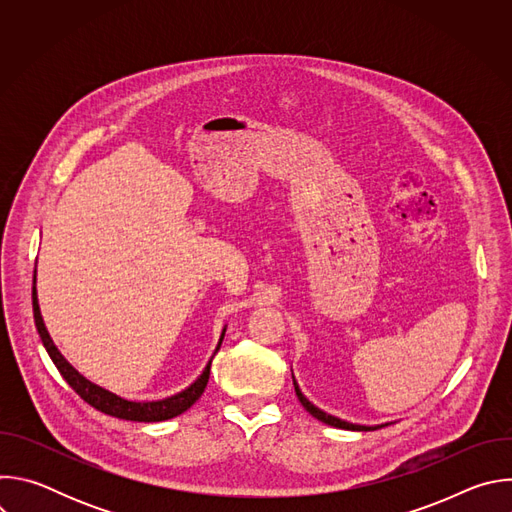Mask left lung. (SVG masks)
<instances>
[{
  "label": "left lung",
  "mask_w": 512,
  "mask_h": 512,
  "mask_svg": "<svg viewBox=\"0 0 512 512\" xmlns=\"http://www.w3.org/2000/svg\"><path fill=\"white\" fill-rule=\"evenodd\" d=\"M294 387H296V395H298L300 403L306 407V411H310L316 419H320V421H322V423H326V425L340 427V429H352V431H371V429H379V427H383V425H375V427H371V425H356V423H350V421L338 419V417H334V415H330V413H326V411L318 409L314 403H310V401L302 395V391H300V387H298L296 379H294Z\"/></svg>",
  "instance_id": "left-lung-1"
}]
</instances>
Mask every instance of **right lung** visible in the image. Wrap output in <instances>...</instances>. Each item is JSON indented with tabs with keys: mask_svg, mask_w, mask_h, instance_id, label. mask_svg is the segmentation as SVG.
Listing matches in <instances>:
<instances>
[{
	"mask_svg": "<svg viewBox=\"0 0 512 512\" xmlns=\"http://www.w3.org/2000/svg\"><path fill=\"white\" fill-rule=\"evenodd\" d=\"M32 308H34V322H36V328H38V334L42 338V344L46 348V352L50 354L52 362L56 364L58 373L62 375V379L75 389V393L87 401L91 407H95L97 411L101 413H107L111 417H119V419H127V421H166V419H172L180 413H184L186 409H190L198 399L200 395L204 393L206 389V383H208V377H210V362L206 364V369L202 371V375L188 387L184 389L182 393L178 395H172L168 399H162V401H148V403H135V401H127L95 383H91L89 379H85L72 364H68V360L58 352V348L54 346L46 326H44V320H42V314H40V306H38V298H36V275H34V285H32ZM223 338H225V330H223V336L221 340H218V346L214 350V354L218 352V348H221L223 344Z\"/></svg>",
	"mask_w": 512,
	"mask_h": 512,
	"instance_id": "obj_1",
	"label": "right lung"
}]
</instances>
